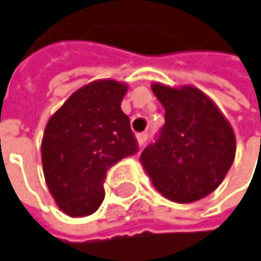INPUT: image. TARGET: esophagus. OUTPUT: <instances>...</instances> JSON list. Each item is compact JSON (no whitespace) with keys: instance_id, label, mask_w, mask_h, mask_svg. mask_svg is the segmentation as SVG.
Segmentation results:
<instances>
[{"instance_id":"esophagus-1","label":"esophagus","mask_w":261,"mask_h":261,"mask_svg":"<svg viewBox=\"0 0 261 261\" xmlns=\"http://www.w3.org/2000/svg\"><path fill=\"white\" fill-rule=\"evenodd\" d=\"M137 142H139L140 146H143L148 142V133H139L137 134Z\"/></svg>"}]
</instances>
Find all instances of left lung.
I'll return each instance as SVG.
<instances>
[{"label": "left lung", "instance_id": "8db88e82", "mask_svg": "<svg viewBox=\"0 0 261 261\" xmlns=\"http://www.w3.org/2000/svg\"><path fill=\"white\" fill-rule=\"evenodd\" d=\"M165 107L157 140L140 154L154 187L175 202L210 195L233 165L236 137L231 125L199 89L152 84Z\"/></svg>", "mask_w": 261, "mask_h": 261}]
</instances>
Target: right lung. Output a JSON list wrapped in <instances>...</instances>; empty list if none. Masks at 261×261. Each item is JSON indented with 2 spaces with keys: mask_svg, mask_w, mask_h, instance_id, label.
<instances>
[{
  "mask_svg": "<svg viewBox=\"0 0 261 261\" xmlns=\"http://www.w3.org/2000/svg\"><path fill=\"white\" fill-rule=\"evenodd\" d=\"M127 86L93 81L72 93L51 116L42 140L46 186L57 205L81 218L104 199L107 171L139 151L130 119L121 110Z\"/></svg>",
  "mask_w": 261,
  "mask_h": 261,
  "instance_id": "add662e5",
  "label": "right lung"
}]
</instances>
